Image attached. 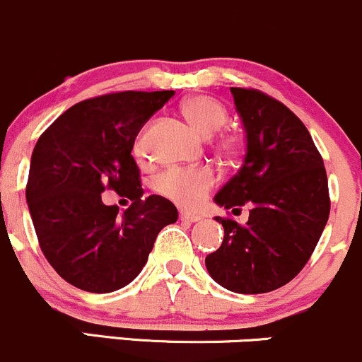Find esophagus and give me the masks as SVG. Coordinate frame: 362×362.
I'll return each mask as SVG.
<instances>
[{
  "mask_svg": "<svg viewBox=\"0 0 362 362\" xmlns=\"http://www.w3.org/2000/svg\"><path fill=\"white\" fill-rule=\"evenodd\" d=\"M180 218H181V221H185V222H198L202 217H200V215H197V214L181 212V214H180Z\"/></svg>",
  "mask_w": 362,
  "mask_h": 362,
  "instance_id": "obj_1",
  "label": "esophagus"
}]
</instances>
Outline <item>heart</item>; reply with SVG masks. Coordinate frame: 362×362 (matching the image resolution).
<instances>
[{"instance_id":"b5f03b06","label":"heart","mask_w":362,"mask_h":362,"mask_svg":"<svg viewBox=\"0 0 362 362\" xmlns=\"http://www.w3.org/2000/svg\"><path fill=\"white\" fill-rule=\"evenodd\" d=\"M181 111L186 119L193 124L203 135L210 136L217 133L226 124L227 109L226 105L212 95H193L186 99L181 105ZM150 124H145L138 132L133 141V153L136 157H144L147 152V136ZM218 147L224 153L238 152L239 140L233 135H224L218 141ZM217 182V174L209 165H197V168H170L153 181V188L157 193L164 194L165 198L173 200L177 205L186 209H194L205 200L210 189Z\"/></svg>"}]
</instances>
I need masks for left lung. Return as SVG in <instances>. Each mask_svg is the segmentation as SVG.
I'll return each instance as SVG.
<instances>
[{
  "mask_svg": "<svg viewBox=\"0 0 362 362\" xmlns=\"http://www.w3.org/2000/svg\"><path fill=\"white\" fill-rule=\"evenodd\" d=\"M246 132L243 168L215 202L251 206L245 226L215 217L224 227L221 247L205 258L215 282L239 294H263L291 282L320 241L330 194L315 141L287 105L257 88L230 87Z\"/></svg>",
  "mask_w": 362,
  "mask_h": 362,
  "instance_id": "8db88e82",
  "label": "left lung"
}]
</instances>
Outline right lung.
Wrapping results in <instances>:
<instances>
[{
  "label": "right lung",
  "mask_w": 362,
  "mask_h": 362,
  "mask_svg": "<svg viewBox=\"0 0 362 362\" xmlns=\"http://www.w3.org/2000/svg\"><path fill=\"white\" fill-rule=\"evenodd\" d=\"M173 90L112 92L71 105L32 152L25 197L39 246L68 284L87 292L128 286L148 259L162 227L177 221L168 198L141 200L133 141ZM112 189L134 203L104 206Z\"/></svg>",
  "instance_id": "obj_1"
}]
</instances>
